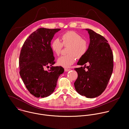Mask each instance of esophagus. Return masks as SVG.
Listing matches in <instances>:
<instances>
[{
    "mask_svg": "<svg viewBox=\"0 0 129 129\" xmlns=\"http://www.w3.org/2000/svg\"><path fill=\"white\" fill-rule=\"evenodd\" d=\"M64 70H65V72L69 71L71 70V69H67V68H65V69H64Z\"/></svg>",
    "mask_w": 129,
    "mask_h": 129,
    "instance_id": "1",
    "label": "esophagus"
}]
</instances>
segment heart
I'll return each instance as SVG.
<instances>
[{"instance_id": "1", "label": "heart", "mask_w": 129, "mask_h": 129, "mask_svg": "<svg viewBox=\"0 0 129 129\" xmlns=\"http://www.w3.org/2000/svg\"><path fill=\"white\" fill-rule=\"evenodd\" d=\"M61 42L57 39L53 40L50 44L53 52L59 55L63 46H67V54L62 55L58 59V64L62 67H70L75 61L76 57H83L88 49L87 41L82 39V37L74 31H68L61 35Z\"/></svg>"}]
</instances>
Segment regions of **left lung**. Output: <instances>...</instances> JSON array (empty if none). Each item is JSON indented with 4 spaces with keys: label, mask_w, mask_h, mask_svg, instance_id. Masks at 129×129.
<instances>
[{
    "label": "left lung",
    "mask_w": 129,
    "mask_h": 129,
    "mask_svg": "<svg viewBox=\"0 0 129 129\" xmlns=\"http://www.w3.org/2000/svg\"><path fill=\"white\" fill-rule=\"evenodd\" d=\"M86 29L89 35L90 43L86 54L77 63L85 66L74 69L78 75L74 86L81 95L94 98L100 95L108 85L113 69V55L104 37L90 29Z\"/></svg>",
    "instance_id": "obj_1"
}]
</instances>
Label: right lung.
<instances>
[{
    "label": "right lung",
    "mask_w": 129,
    "mask_h": 129,
    "mask_svg": "<svg viewBox=\"0 0 129 129\" xmlns=\"http://www.w3.org/2000/svg\"><path fill=\"white\" fill-rule=\"evenodd\" d=\"M60 29L40 28L26 39L19 56L20 75L30 94L36 98H45L54 90L59 76L63 73L61 66H52L48 71L45 67L55 61L50 46L51 41Z\"/></svg>",
    "instance_id": "1"
}]
</instances>
